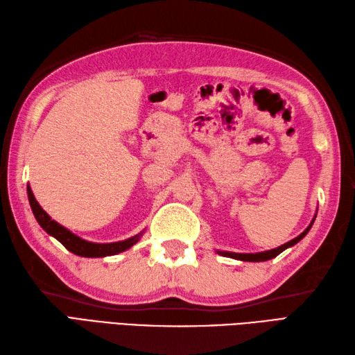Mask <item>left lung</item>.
I'll return each instance as SVG.
<instances>
[{"mask_svg": "<svg viewBox=\"0 0 355 355\" xmlns=\"http://www.w3.org/2000/svg\"><path fill=\"white\" fill-rule=\"evenodd\" d=\"M313 223H314V220L311 221V224L308 225V227L305 229V232H302L300 233V235L297 236V238H294V239H291V241H288V243L286 244H284V245H281V247H277V248H273V250H268V252H261V253H232V252H218L220 253L221 256H229V258H233V259H239V261H248V262H261V261H268V259H273V258H276V256L279 254V253H282L285 248H288V247H291V245H294V244H297L300 239H302L308 232H310V229H311V225H313Z\"/></svg>", "mask_w": 355, "mask_h": 355, "instance_id": "1", "label": "left lung"}]
</instances>
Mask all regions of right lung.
<instances>
[{"label":"right lung","instance_id":"obj_1","mask_svg":"<svg viewBox=\"0 0 355 355\" xmlns=\"http://www.w3.org/2000/svg\"><path fill=\"white\" fill-rule=\"evenodd\" d=\"M27 193H28L30 207H32L36 221L40 223L41 227L47 232L49 235L55 236L59 243H61L67 248V250H70L71 253L78 254V256H85V258H102V256L117 254V253L125 252L130 247H132L141 236V233H140V235H137V236H132L126 241H119V243H111V244L88 243V241L76 236L70 230L62 227L61 224L53 221L49 216V214L45 212V210L40 205H37V201L33 197V192L28 186H27Z\"/></svg>","mask_w":355,"mask_h":355}]
</instances>
